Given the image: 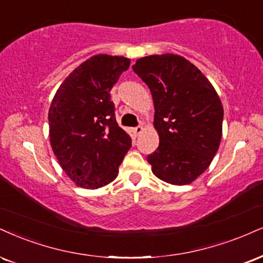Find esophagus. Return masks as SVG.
Wrapping results in <instances>:
<instances>
[{
    "label": "esophagus",
    "instance_id": "esophagus-1",
    "mask_svg": "<svg viewBox=\"0 0 263 263\" xmlns=\"http://www.w3.org/2000/svg\"><path fill=\"white\" fill-rule=\"evenodd\" d=\"M143 126H137V127L132 128V134H134L135 136H140L142 132H143Z\"/></svg>",
    "mask_w": 263,
    "mask_h": 263
}]
</instances>
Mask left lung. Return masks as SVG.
<instances>
[{
  "label": "left lung",
  "instance_id": "left-lung-1",
  "mask_svg": "<svg viewBox=\"0 0 263 263\" xmlns=\"http://www.w3.org/2000/svg\"><path fill=\"white\" fill-rule=\"evenodd\" d=\"M132 69L151 89L157 151L147 157L158 179L195 181L211 165L222 140L223 105L205 76L175 53L138 59Z\"/></svg>",
  "mask_w": 263,
  "mask_h": 263
}]
</instances>
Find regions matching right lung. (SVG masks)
<instances>
[{
	"mask_svg": "<svg viewBox=\"0 0 263 263\" xmlns=\"http://www.w3.org/2000/svg\"><path fill=\"white\" fill-rule=\"evenodd\" d=\"M131 60L96 55L62 82L49 109L50 143L66 175L96 190L116 179L131 137L115 119L110 90Z\"/></svg>",
	"mask_w": 263,
	"mask_h": 263,
	"instance_id": "right-lung-1",
	"label": "right lung"
}]
</instances>
